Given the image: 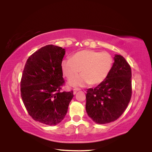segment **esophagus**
<instances>
[{"instance_id":"esophagus-1","label":"esophagus","mask_w":152,"mask_h":152,"mask_svg":"<svg viewBox=\"0 0 152 152\" xmlns=\"http://www.w3.org/2000/svg\"><path fill=\"white\" fill-rule=\"evenodd\" d=\"M80 90H81L80 88H74V94H75L77 91H80Z\"/></svg>"}]
</instances>
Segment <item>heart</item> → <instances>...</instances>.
<instances>
[{
	"instance_id": "b5f03b06",
	"label": "heart",
	"mask_w": 152,
	"mask_h": 152,
	"mask_svg": "<svg viewBox=\"0 0 152 152\" xmlns=\"http://www.w3.org/2000/svg\"><path fill=\"white\" fill-rule=\"evenodd\" d=\"M113 65V58L108 52L93 50H82L76 53L71 58L61 61L64 76L70 80L81 70L80 76L69 82L71 86H85L88 84H99L109 76Z\"/></svg>"
}]
</instances>
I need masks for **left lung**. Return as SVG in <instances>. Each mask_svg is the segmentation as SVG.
<instances>
[{
    "label": "left lung",
    "mask_w": 152,
    "mask_h": 152,
    "mask_svg": "<svg viewBox=\"0 0 152 152\" xmlns=\"http://www.w3.org/2000/svg\"><path fill=\"white\" fill-rule=\"evenodd\" d=\"M132 94L131 67L122 56L115 55L107 78L95 88L87 90V114L98 124L114 121L127 109Z\"/></svg>",
    "instance_id": "8db88e82"
}]
</instances>
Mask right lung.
Masks as SVG:
<instances>
[{"label":"right lung","instance_id":"add662e5","mask_svg":"<svg viewBox=\"0 0 152 152\" xmlns=\"http://www.w3.org/2000/svg\"><path fill=\"white\" fill-rule=\"evenodd\" d=\"M66 51L48 45L29 57L20 80V96L36 121L56 125L65 117L73 92H61L64 83L61 61Z\"/></svg>","mask_w":152,"mask_h":152}]
</instances>
